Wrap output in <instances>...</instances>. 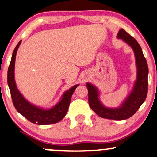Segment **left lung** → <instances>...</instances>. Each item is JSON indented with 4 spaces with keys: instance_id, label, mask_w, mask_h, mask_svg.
Instances as JSON below:
<instances>
[{
    "instance_id": "left-lung-1",
    "label": "left lung",
    "mask_w": 157,
    "mask_h": 157,
    "mask_svg": "<svg viewBox=\"0 0 157 157\" xmlns=\"http://www.w3.org/2000/svg\"><path fill=\"white\" fill-rule=\"evenodd\" d=\"M117 38L122 39L133 48L137 67V78L133 88L121 106L118 108H107L99 99V90L91 83L86 84L88 90V102L91 109L101 117L109 120H122L132 117L143 104L148 89V66L142 48L138 42L124 29L118 32Z\"/></svg>"
}]
</instances>
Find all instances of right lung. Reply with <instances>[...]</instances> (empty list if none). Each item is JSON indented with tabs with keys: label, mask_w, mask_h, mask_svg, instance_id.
<instances>
[{
	"label": "right lung",
	"mask_w": 157,
	"mask_h": 157,
	"mask_svg": "<svg viewBox=\"0 0 157 157\" xmlns=\"http://www.w3.org/2000/svg\"><path fill=\"white\" fill-rule=\"evenodd\" d=\"M21 43V40L18 43L14 48L7 71V84L15 109L20 114L34 124L47 125L60 122L67 114L73 92L79 85L74 86L69 90L66 91L63 94L60 101L51 109H43L42 108L30 104L24 98L17 89L14 80L15 59H16L17 49Z\"/></svg>",
	"instance_id": "add662e5"
}]
</instances>
